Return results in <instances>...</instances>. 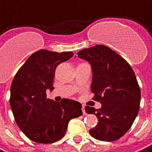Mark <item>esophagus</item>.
Instances as JSON below:
<instances>
[{
    "label": "esophagus",
    "mask_w": 152,
    "mask_h": 152,
    "mask_svg": "<svg viewBox=\"0 0 152 152\" xmlns=\"http://www.w3.org/2000/svg\"><path fill=\"white\" fill-rule=\"evenodd\" d=\"M82 112H83V115H86V110H85V107H82Z\"/></svg>",
    "instance_id": "1"
}]
</instances>
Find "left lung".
I'll return each mask as SVG.
<instances>
[{
	"label": "left lung",
	"instance_id": "obj_1",
	"mask_svg": "<svg viewBox=\"0 0 152 152\" xmlns=\"http://www.w3.org/2000/svg\"><path fill=\"white\" fill-rule=\"evenodd\" d=\"M77 55L90 64L91 91L102 103L99 109L85 107L87 114L98 118L89 133L100 141L117 140L130 129L139 111L141 92L135 72L124 58L105 45L86 48Z\"/></svg>",
	"mask_w": 152,
	"mask_h": 152
}]
</instances>
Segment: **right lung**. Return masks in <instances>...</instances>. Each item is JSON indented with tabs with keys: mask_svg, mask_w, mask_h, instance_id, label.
<instances>
[{
	"mask_svg": "<svg viewBox=\"0 0 152 152\" xmlns=\"http://www.w3.org/2000/svg\"><path fill=\"white\" fill-rule=\"evenodd\" d=\"M73 56L72 51L40 50L33 53L16 72L10 86V107L20 129L31 141L50 143L61 139L72 118L82 115L81 104L47 98L52 91L57 66Z\"/></svg>",
	"mask_w": 152,
	"mask_h": 152,
	"instance_id": "add662e5",
	"label": "right lung"
}]
</instances>
